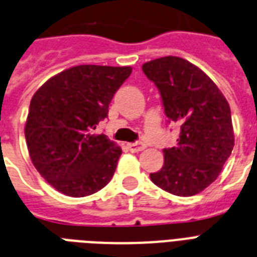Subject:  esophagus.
Wrapping results in <instances>:
<instances>
[{
  "label": "esophagus",
  "mask_w": 257,
  "mask_h": 257,
  "mask_svg": "<svg viewBox=\"0 0 257 257\" xmlns=\"http://www.w3.org/2000/svg\"><path fill=\"white\" fill-rule=\"evenodd\" d=\"M128 148H129V150L132 152V153H139V152H141V150L145 149V148H147V145H145L144 143H141V141H137V143L128 144Z\"/></svg>",
  "instance_id": "esophagus-1"
}]
</instances>
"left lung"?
I'll list each match as a JSON object with an SVG mask.
<instances>
[{
  "label": "left lung",
  "instance_id": "1",
  "mask_svg": "<svg viewBox=\"0 0 257 257\" xmlns=\"http://www.w3.org/2000/svg\"><path fill=\"white\" fill-rule=\"evenodd\" d=\"M156 84L168 122L181 126L176 147L164 149V166L150 179L178 197H191L210 186L233 149L231 109L220 89L203 71L178 56L143 64Z\"/></svg>",
  "mask_w": 257,
  "mask_h": 257
}]
</instances>
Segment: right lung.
I'll return each mask as SVG.
<instances>
[{
  "label": "right lung",
  "instance_id": "obj_1",
  "mask_svg": "<svg viewBox=\"0 0 257 257\" xmlns=\"http://www.w3.org/2000/svg\"><path fill=\"white\" fill-rule=\"evenodd\" d=\"M131 67L84 64L62 71L34 93L25 137L35 169L60 193L87 197L109 182L121 148L93 129Z\"/></svg>",
  "mask_w": 257,
  "mask_h": 257
}]
</instances>
